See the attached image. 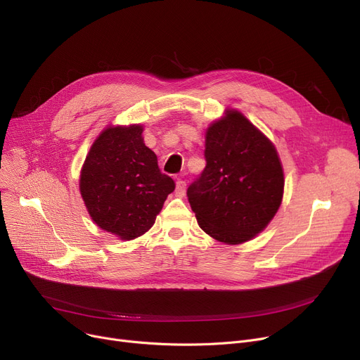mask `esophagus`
I'll return each mask as SVG.
<instances>
[{
  "instance_id": "1",
  "label": "esophagus",
  "mask_w": 360,
  "mask_h": 360,
  "mask_svg": "<svg viewBox=\"0 0 360 360\" xmlns=\"http://www.w3.org/2000/svg\"><path fill=\"white\" fill-rule=\"evenodd\" d=\"M185 190H186V182L181 178L176 179V190H175V194L176 197H184L185 195Z\"/></svg>"
}]
</instances>
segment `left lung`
I'll use <instances>...</instances> for the list:
<instances>
[{"label": "left lung", "mask_w": 360, "mask_h": 360, "mask_svg": "<svg viewBox=\"0 0 360 360\" xmlns=\"http://www.w3.org/2000/svg\"><path fill=\"white\" fill-rule=\"evenodd\" d=\"M205 167L188 186L200 228L219 242L254 239L276 216L285 174L274 144L236 109L205 131Z\"/></svg>", "instance_id": "1"}]
</instances>
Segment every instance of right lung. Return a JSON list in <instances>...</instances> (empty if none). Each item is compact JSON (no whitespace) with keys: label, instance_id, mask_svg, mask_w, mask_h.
<instances>
[{"label":"right lung","instance_id":"add662e5","mask_svg":"<svg viewBox=\"0 0 360 360\" xmlns=\"http://www.w3.org/2000/svg\"><path fill=\"white\" fill-rule=\"evenodd\" d=\"M143 125H109L91 144L80 172V194L101 229L122 240L144 235L175 190L143 140Z\"/></svg>","mask_w":360,"mask_h":360}]
</instances>
